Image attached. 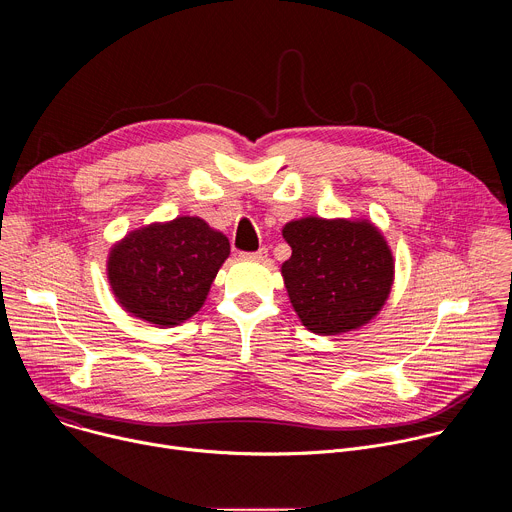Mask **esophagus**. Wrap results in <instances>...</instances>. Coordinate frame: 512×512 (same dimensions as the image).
I'll return each mask as SVG.
<instances>
[{
  "mask_svg": "<svg viewBox=\"0 0 512 512\" xmlns=\"http://www.w3.org/2000/svg\"><path fill=\"white\" fill-rule=\"evenodd\" d=\"M241 259H247V261H265V259H267V249L261 247L259 251H253V253H241Z\"/></svg>",
  "mask_w": 512,
  "mask_h": 512,
  "instance_id": "esophagus-1",
  "label": "esophagus"
}]
</instances>
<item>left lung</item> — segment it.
Returning <instances> with one entry per match:
<instances>
[{
    "instance_id": "obj_1",
    "label": "left lung",
    "mask_w": 512,
    "mask_h": 512,
    "mask_svg": "<svg viewBox=\"0 0 512 512\" xmlns=\"http://www.w3.org/2000/svg\"><path fill=\"white\" fill-rule=\"evenodd\" d=\"M291 257L281 265L287 296L302 324L320 336L350 332L385 306L393 253L369 221L308 216L283 227Z\"/></svg>"
}]
</instances>
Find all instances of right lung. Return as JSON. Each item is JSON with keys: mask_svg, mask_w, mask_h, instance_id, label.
Segmentation results:
<instances>
[{"mask_svg": "<svg viewBox=\"0 0 512 512\" xmlns=\"http://www.w3.org/2000/svg\"><path fill=\"white\" fill-rule=\"evenodd\" d=\"M231 253L229 239L198 216L154 223L119 241L107 275L121 308L160 328L194 316Z\"/></svg>", "mask_w": 512, "mask_h": 512, "instance_id": "right-lung-1", "label": "right lung"}]
</instances>
